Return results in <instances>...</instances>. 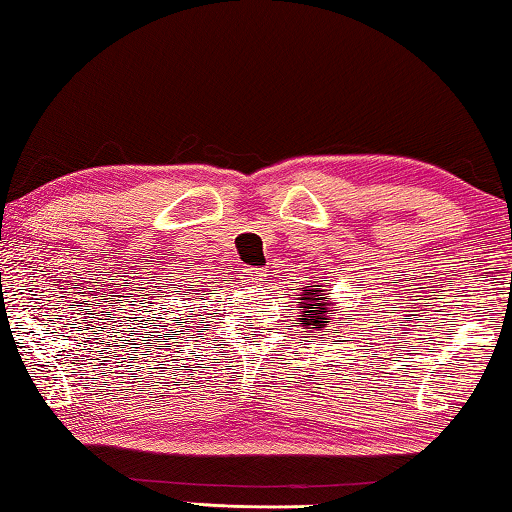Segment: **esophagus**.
Masks as SVG:
<instances>
[{"instance_id": "1", "label": "esophagus", "mask_w": 512, "mask_h": 512, "mask_svg": "<svg viewBox=\"0 0 512 512\" xmlns=\"http://www.w3.org/2000/svg\"><path fill=\"white\" fill-rule=\"evenodd\" d=\"M243 282H248V285H259L266 278V273L262 269H255V266H250V269H243L241 273Z\"/></svg>"}]
</instances>
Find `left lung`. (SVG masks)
<instances>
[{
	"mask_svg": "<svg viewBox=\"0 0 512 512\" xmlns=\"http://www.w3.org/2000/svg\"><path fill=\"white\" fill-rule=\"evenodd\" d=\"M300 307H305L303 323L307 328H328V323L332 319L330 314H335V310H330V303H326L323 296L314 294L312 289H305V294H300Z\"/></svg>",
	"mask_w": 512,
	"mask_h": 512,
	"instance_id": "8db88e82",
	"label": "left lung"
}]
</instances>
